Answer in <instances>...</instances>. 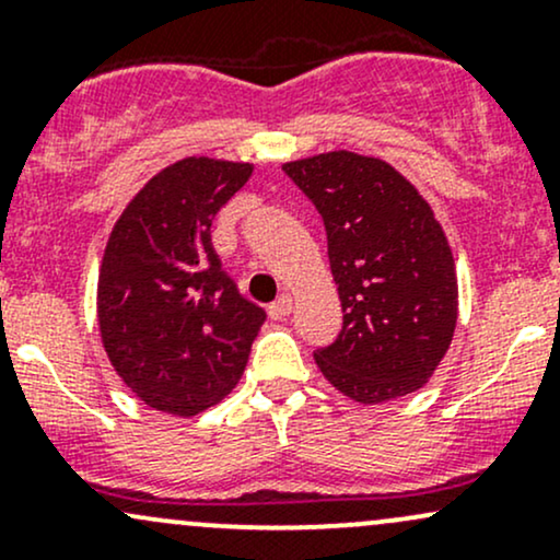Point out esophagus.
Returning <instances> with one entry per match:
<instances>
[{
	"mask_svg": "<svg viewBox=\"0 0 560 560\" xmlns=\"http://www.w3.org/2000/svg\"><path fill=\"white\" fill-rule=\"evenodd\" d=\"M292 307H294L292 298H289V294H281V298L276 300L271 307H268V316H271L273 320H281V318H287L289 313H292Z\"/></svg>",
	"mask_w": 560,
	"mask_h": 560,
	"instance_id": "obj_1",
	"label": "esophagus"
}]
</instances>
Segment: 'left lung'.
Returning a JSON list of instances; mask_svg holds the SVG:
<instances>
[{
    "mask_svg": "<svg viewBox=\"0 0 560 560\" xmlns=\"http://www.w3.org/2000/svg\"><path fill=\"white\" fill-rule=\"evenodd\" d=\"M324 218L342 331L316 350L320 374L376 405L421 389L453 342L458 276L434 210L378 158L355 152L284 163Z\"/></svg>",
    "mask_w": 560,
    "mask_h": 560,
    "instance_id": "left-lung-1",
    "label": "left lung"
}]
</instances>
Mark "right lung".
Here are the masks:
<instances>
[{
    "label": "right lung",
    "mask_w": 560,
    "mask_h": 560,
    "mask_svg": "<svg viewBox=\"0 0 560 560\" xmlns=\"http://www.w3.org/2000/svg\"><path fill=\"white\" fill-rule=\"evenodd\" d=\"M249 163L184 158L152 176L107 240L96 284L113 369L150 408L197 416L236 387L266 311L221 268L210 226Z\"/></svg>",
    "instance_id": "add662e5"
}]
</instances>
